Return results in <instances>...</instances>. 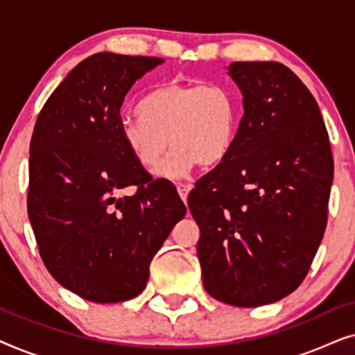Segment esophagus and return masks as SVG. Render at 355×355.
<instances>
[{
	"label": "esophagus",
	"mask_w": 355,
	"mask_h": 355,
	"mask_svg": "<svg viewBox=\"0 0 355 355\" xmlns=\"http://www.w3.org/2000/svg\"><path fill=\"white\" fill-rule=\"evenodd\" d=\"M176 189H178L179 196H181L182 200L186 202V200H187V196H189V191H191V189H192L191 184H184V182H179L178 186H176Z\"/></svg>",
	"instance_id": "1"
}]
</instances>
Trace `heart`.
Returning <instances> with one entry per match:
<instances>
[{
  "instance_id": "b5f03b06",
  "label": "heart",
  "mask_w": 355,
  "mask_h": 355,
  "mask_svg": "<svg viewBox=\"0 0 355 355\" xmlns=\"http://www.w3.org/2000/svg\"><path fill=\"white\" fill-rule=\"evenodd\" d=\"M139 110L140 116L121 121V139L145 168H153L171 144L155 169L159 178H182L197 163H221L236 142L237 103L225 85L171 80L150 92Z\"/></svg>"
}]
</instances>
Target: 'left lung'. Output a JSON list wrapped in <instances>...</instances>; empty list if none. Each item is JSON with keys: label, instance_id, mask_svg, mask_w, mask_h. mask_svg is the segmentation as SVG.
I'll return each mask as SVG.
<instances>
[{"label": "left lung", "instance_id": "1", "mask_svg": "<svg viewBox=\"0 0 355 355\" xmlns=\"http://www.w3.org/2000/svg\"><path fill=\"white\" fill-rule=\"evenodd\" d=\"M242 116L230 155L189 196L203 288L236 307L299 288L327 227L333 155L302 80L275 61L232 62Z\"/></svg>", "mask_w": 355, "mask_h": 355}]
</instances>
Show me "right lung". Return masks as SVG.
<instances>
[{
	"label": "right lung",
	"mask_w": 355,
	"mask_h": 355,
	"mask_svg": "<svg viewBox=\"0 0 355 355\" xmlns=\"http://www.w3.org/2000/svg\"><path fill=\"white\" fill-rule=\"evenodd\" d=\"M162 58L96 53L79 62L38 114L27 211L40 257L61 286L96 304L147 286L150 261L186 215L169 182L153 181L121 139V105ZM135 187L132 196H121Z\"/></svg>",
	"instance_id": "add662e5"
}]
</instances>
